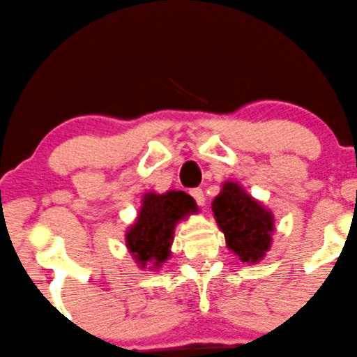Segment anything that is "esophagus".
<instances>
[{
    "label": "esophagus",
    "instance_id": "34e87169",
    "mask_svg": "<svg viewBox=\"0 0 357 357\" xmlns=\"http://www.w3.org/2000/svg\"><path fill=\"white\" fill-rule=\"evenodd\" d=\"M190 195L193 197V200L197 202L198 205H204L205 204V195H204V190L202 188H193L190 191Z\"/></svg>",
    "mask_w": 357,
    "mask_h": 357
}]
</instances>
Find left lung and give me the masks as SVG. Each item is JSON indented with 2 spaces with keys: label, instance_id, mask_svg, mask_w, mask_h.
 Returning <instances> with one entry per match:
<instances>
[{
  "label": "left lung",
  "instance_id": "obj_1",
  "mask_svg": "<svg viewBox=\"0 0 357 357\" xmlns=\"http://www.w3.org/2000/svg\"><path fill=\"white\" fill-rule=\"evenodd\" d=\"M212 210L226 236L227 248L238 255L239 260L246 264L261 260L272 241V213L236 183L224 185L219 197L213 200Z\"/></svg>",
  "mask_w": 357,
  "mask_h": 357
}]
</instances>
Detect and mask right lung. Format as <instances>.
<instances>
[{
	"instance_id": "1",
	"label": "right lung",
	"mask_w": 357,
	"mask_h": 357,
	"mask_svg": "<svg viewBox=\"0 0 357 357\" xmlns=\"http://www.w3.org/2000/svg\"><path fill=\"white\" fill-rule=\"evenodd\" d=\"M195 210L197 204L185 191L145 195L137 222L126 232V246L142 267L147 261L159 267L167 260L176 222Z\"/></svg>"
}]
</instances>
